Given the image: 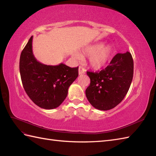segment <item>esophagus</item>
I'll list each match as a JSON object with an SVG mask.
<instances>
[{
    "instance_id": "obj_1",
    "label": "esophagus",
    "mask_w": 156,
    "mask_h": 156,
    "mask_svg": "<svg viewBox=\"0 0 156 156\" xmlns=\"http://www.w3.org/2000/svg\"><path fill=\"white\" fill-rule=\"evenodd\" d=\"M85 73V69H84L82 66H79V75H82Z\"/></svg>"
}]
</instances>
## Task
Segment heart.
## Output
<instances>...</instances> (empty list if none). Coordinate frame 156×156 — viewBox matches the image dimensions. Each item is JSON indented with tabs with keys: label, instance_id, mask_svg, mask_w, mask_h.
Instances as JSON below:
<instances>
[{
	"label": "heart",
	"instance_id": "heart-1",
	"mask_svg": "<svg viewBox=\"0 0 156 156\" xmlns=\"http://www.w3.org/2000/svg\"><path fill=\"white\" fill-rule=\"evenodd\" d=\"M112 53V48L110 45H103V44H95L87 46L83 51L81 56H89L88 62L91 68L100 69L105 67L109 61ZM76 58H80L78 54H75Z\"/></svg>",
	"mask_w": 156,
	"mask_h": 156
}]
</instances>
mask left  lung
Here are the masks:
<instances>
[{
	"instance_id": "8db88e82",
	"label": "left lung",
	"mask_w": 156,
	"mask_h": 156,
	"mask_svg": "<svg viewBox=\"0 0 156 156\" xmlns=\"http://www.w3.org/2000/svg\"><path fill=\"white\" fill-rule=\"evenodd\" d=\"M90 84L86 90L90 103L97 109L107 111L123 100L133 76V60L129 52L118 53L100 72H87Z\"/></svg>"
}]
</instances>
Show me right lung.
Listing matches in <instances>:
<instances>
[{"mask_svg": "<svg viewBox=\"0 0 156 156\" xmlns=\"http://www.w3.org/2000/svg\"><path fill=\"white\" fill-rule=\"evenodd\" d=\"M32 38L31 36L20 56L23 86L36 105L53 109L66 98L68 88L78 77L79 68H70L63 63L48 66L38 62L33 55Z\"/></svg>", "mask_w": 156, "mask_h": 156, "instance_id": "1", "label": "right lung"}]
</instances>
